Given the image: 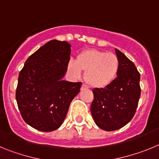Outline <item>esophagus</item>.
Segmentation results:
<instances>
[{
  "label": "esophagus",
  "instance_id": "esophagus-1",
  "mask_svg": "<svg viewBox=\"0 0 159 159\" xmlns=\"http://www.w3.org/2000/svg\"><path fill=\"white\" fill-rule=\"evenodd\" d=\"M85 88H88V86H87L86 84H83L82 85V89H85Z\"/></svg>",
  "mask_w": 159,
  "mask_h": 159
}]
</instances>
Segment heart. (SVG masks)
Segmentation results:
<instances>
[{"instance_id": "b5f03b06", "label": "heart", "mask_w": 159, "mask_h": 159, "mask_svg": "<svg viewBox=\"0 0 159 159\" xmlns=\"http://www.w3.org/2000/svg\"><path fill=\"white\" fill-rule=\"evenodd\" d=\"M70 75L78 79L85 71L84 78L93 88H102L110 85L118 75L119 60L116 54L97 49H88L77 56L76 60H70L67 64Z\"/></svg>"}]
</instances>
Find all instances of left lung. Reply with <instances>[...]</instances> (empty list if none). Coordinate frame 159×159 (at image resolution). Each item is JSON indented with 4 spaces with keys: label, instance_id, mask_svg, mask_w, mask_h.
<instances>
[{
    "label": "left lung",
    "instance_id": "obj_1",
    "mask_svg": "<svg viewBox=\"0 0 159 159\" xmlns=\"http://www.w3.org/2000/svg\"><path fill=\"white\" fill-rule=\"evenodd\" d=\"M119 70L116 80L104 88L93 89L91 112L95 124L107 131L119 130L135 114L141 94L140 74L135 65L116 48Z\"/></svg>",
    "mask_w": 159,
    "mask_h": 159
}]
</instances>
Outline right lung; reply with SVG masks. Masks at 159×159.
I'll list each match as a JSON object with an SVG mask.
<instances>
[{"mask_svg":"<svg viewBox=\"0 0 159 159\" xmlns=\"http://www.w3.org/2000/svg\"><path fill=\"white\" fill-rule=\"evenodd\" d=\"M71 44L52 40L27 59L18 77L16 99L22 118L40 131L61 126L82 83L63 80Z\"/></svg>","mask_w":159,"mask_h":159,"instance_id":"obj_1","label":"right lung"}]
</instances>
